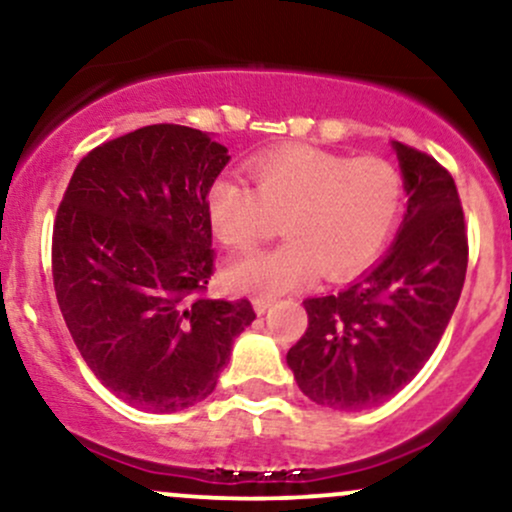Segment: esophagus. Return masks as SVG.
I'll list each match as a JSON object with an SVG mask.
<instances>
[{"label": "esophagus", "instance_id": "esophagus-1", "mask_svg": "<svg viewBox=\"0 0 512 512\" xmlns=\"http://www.w3.org/2000/svg\"><path fill=\"white\" fill-rule=\"evenodd\" d=\"M274 303H276V298H272V296H262V293H260V296L252 298V305H255V310H257V313H260V315L267 313V310L272 308Z\"/></svg>", "mask_w": 512, "mask_h": 512}]
</instances>
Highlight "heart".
<instances>
[{
	"label": "heart",
	"mask_w": 512,
	"mask_h": 512,
	"mask_svg": "<svg viewBox=\"0 0 512 512\" xmlns=\"http://www.w3.org/2000/svg\"><path fill=\"white\" fill-rule=\"evenodd\" d=\"M250 173L255 187L223 175L207 195L211 231L236 252L276 236L284 219V245L228 269V281L245 291L281 293L317 272L327 279L361 272L385 248L402 211V175L378 156L284 146L255 158Z\"/></svg>",
	"instance_id": "obj_1"
}]
</instances>
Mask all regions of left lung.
Returning <instances> with one entry per match:
<instances>
[{
    "label": "left lung",
    "mask_w": 512,
    "mask_h": 512,
    "mask_svg": "<svg viewBox=\"0 0 512 512\" xmlns=\"http://www.w3.org/2000/svg\"><path fill=\"white\" fill-rule=\"evenodd\" d=\"M407 214L390 252L334 296L305 298L308 330L286 354L315 404L368 409L424 368L448 327L467 274V228L452 175L395 142Z\"/></svg>",
    "instance_id": "left-lung-1"
}]
</instances>
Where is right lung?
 <instances>
[{"label": "right lung", "instance_id": "1", "mask_svg": "<svg viewBox=\"0 0 512 512\" xmlns=\"http://www.w3.org/2000/svg\"><path fill=\"white\" fill-rule=\"evenodd\" d=\"M228 149L149 125L91 149L52 228L57 303L86 366L122 402L168 414L214 392L248 298H209L207 195Z\"/></svg>", "mask_w": 512, "mask_h": 512}]
</instances>
